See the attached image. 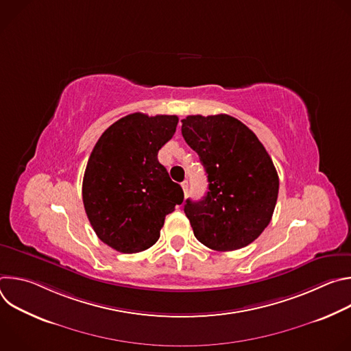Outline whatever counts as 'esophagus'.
<instances>
[{"mask_svg":"<svg viewBox=\"0 0 351 351\" xmlns=\"http://www.w3.org/2000/svg\"><path fill=\"white\" fill-rule=\"evenodd\" d=\"M182 189H183V193H184V195H186L187 191H189V183H187V180L182 182Z\"/></svg>","mask_w":351,"mask_h":351,"instance_id":"obj_1","label":"esophagus"}]
</instances>
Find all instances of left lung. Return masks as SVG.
Instances as JSON below:
<instances>
[{
	"instance_id": "obj_1",
	"label": "left lung",
	"mask_w": 351,
	"mask_h": 351,
	"mask_svg": "<svg viewBox=\"0 0 351 351\" xmlns=\"http://www.w3.org/2000/svg\"><path fill=\"white\" fill-rule=\"evenodd\" d=\"M182 134L198 154L208 191L186 199L184 214L195 239L217 252L253 243L271 222L279 191L274 162L258 137L226 115H189Z\"/></svg>"
}]
</instances>
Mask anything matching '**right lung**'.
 <instances>
[{
  "instance_id": "1",
  "label": "right lung",
  "mask_w": 351,
  "mask_h": 351,
  "mask_svg": "<svg viewBox=\"0 0 351 351\" xmlns=\"http://www.w3.org/2000/svg\"><path fill=\"white\" fill-rule=\"evenodd\" d=\"M176 115H126L95 143L83 178V204L98 239L125 254L160 239L165 217L183 203L180 184L158 161Z\"/></svg>"
}]
</instances>
